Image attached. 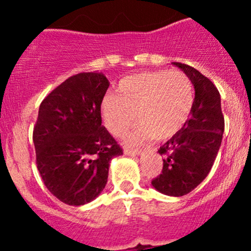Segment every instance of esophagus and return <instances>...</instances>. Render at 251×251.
Segmentation results:
<instances>
[{
  "mask_svg": "<svg viewBox=\"0 0 251 251\" xmlns=\"http://www.w3.org/2000/svg\"><path fill=\"white\" fill-rule=\"evenodd\" d=\"M124 153H125L126 155H140V154H142V149H127L126 148L125 151H124Z\"/></svg>",
  "mask_w": 251,
  "mask_h": 251,
  "instance_id": "34e87169",
  "label": "esophagus"
}]
</instances>
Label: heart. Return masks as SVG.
<instances>
[{
  "mask_svg": "<svg viewBox=\"0 0 251 251\" xmlns=\"http://www.w3.org/2000/svg\"><path fill=\"white\" fill-rule=\"evenodd\" d=\"M194 105L192 80L181 70H158L131 75L119 82L115 93L100 103V115L107 130L120 137L135 123L140 125L128 135L127 143L149 138L166 140L188 121Z\"/></svg>",
  "mask_w": 251,
  "mask_h": 251,
  "instance_id": "b5f03b06",
  "label": "heart"
}]
</instances>
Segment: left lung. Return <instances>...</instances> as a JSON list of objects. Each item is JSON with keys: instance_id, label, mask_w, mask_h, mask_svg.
Masks as SVG:
<instances>
[{"instance_id": "left-lung-1", "label": "left lung", "mask_w": 251, "mask_h": 251, "mask_svg": "<svg viewBox=\"0 0 251 251\" xmlns=\"http://www.w3.org/2000/svg\"><path fill=\"white\" fill-rule=\"evenodd\" d=\"M173 64L193 82L194 105L186 125L158 151L165 158L163 171L151 186L165 196L182 197L201 184L211 170L221 146L225 119L216 86L193 67Z\"/></svg>"}]
</instances>
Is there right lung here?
<instances>
[{"label": "right lung", "mask_w": 251, "mask_h": 251, "mask_svg": "<svg viewBox=\"0 0 251 251\" xmlns=\"http://www.w3.org/2000/svg\"><path fill=\"white\" fill-rule=\"evenodd\" d=\"M109 87L102 73H80L42 100L32 141L48 191L80 206L97 198L108 181L110 160L123 154L102 126L100 103Z\"/></svg>", "instance_id": "obj_1"}]
</instances>
